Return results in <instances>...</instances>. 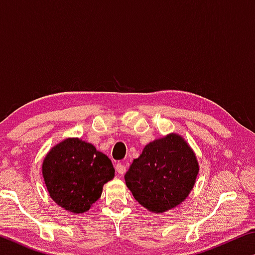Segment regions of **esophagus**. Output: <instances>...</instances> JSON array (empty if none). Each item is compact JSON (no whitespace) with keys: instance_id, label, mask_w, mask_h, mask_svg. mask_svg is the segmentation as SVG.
<instances>
[{"instance_id":"obj_1","label":"esophagus","mask_w":255,"mask_h":255,"mask_svg":"<svg viewBox=\"0 0 255 255\" xmlns=\"http://www.w3.org/2000/svg\"><path fill=\"white\" fill-rule=\"evenodd\" d=\"M126 170H127L126 166H125L122 163H118L117 165H116V171H117L119 174H124L125 172H126Z\"/></svg>"}]
</instances>
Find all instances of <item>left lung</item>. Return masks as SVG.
<instances>
[{"label": "left lung", "instance_id": "1", "mask_svg": "<svg viewBox=\"0 0 255 255\" xmlns=\"http://www.w3.org/2000/svg\"><path fill=\"white\" fill-rule=\"evenodd\" d=\"M198 173L199 163L193 149L182 136L171 132L145 146L125 181L144 208L161 214L187 199Z\"/></svg>", "mask_w": 255, "mask_h": 255}]
</instances>
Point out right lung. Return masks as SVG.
Returning a JSON list of instances; mask_svg holds the SVG:
<instances>
[{
  "label": "right lung",
  "mask_w": 255,
  "mask_h": 255,
  "mask_svg": "<svg viewBox=\"0 0 255 255\" xmlns=\"http://www.w3.org/2000/svg\"><path fill=\"white\" fill-rule=\"evenodd\" d=\"M41 171L51 199L73 214L90 210L101 197L103 185L115 176L111 159L77 137L55 145L42 161Z\"/></svg>",
  "instance_id": "right-lung-1"
}]
</instances>
